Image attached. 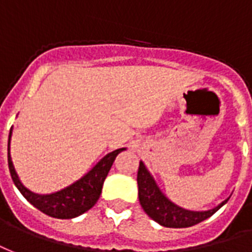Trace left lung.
Here are the masks:
<instances>
[{
  "instance_id": "left-lung-1",
  "label": "left lung",
  "mask_w": 252,
  "mask_h": 252,
  "mask_svg": "<svg viewBox=\"0 0 252 252\" xmlns=\"http://www.w3.org/2000/svg\"><path fill=\"white\" fill-rule=\"evenodd\" d=\"M137 183H138V197L141 207L152 218L164 227L169 228H187L192 227L194 224L208 219L212 215L223 207L228 201L224 200L218 207L209 209V211H188L176 205L159 190L158 185L156 184L153 176L149 173V170L144 165L139 162L138 174H137Z\"/></svg>"
}]
</instances>
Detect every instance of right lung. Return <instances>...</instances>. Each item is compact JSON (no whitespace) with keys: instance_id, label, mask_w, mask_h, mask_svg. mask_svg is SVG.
<instances>
[{"instance_id":"obj_1","label":"right lung","mask_w":252,"mask_h":252,"mask_svg":"<svg viewBox=\"0 0 252 252\" xmlns=\"http://www.w3.org/2000/svg\"><path fill=\"white\" fill-rule=\"evenodd\" d=\"M10 137H12V128L9 133L8 141V164L13 183L33 207L40 209L43 214L56 219H72L93 208L102 193V187L110 169L113 166L114 159L121 152L125 150V148L117 149L107 156H104L86 176L67 188L51 194H37L25 188L18 179L16 169L13 166L12 157L9 153Z\"/></svg>"}]
</instances>
